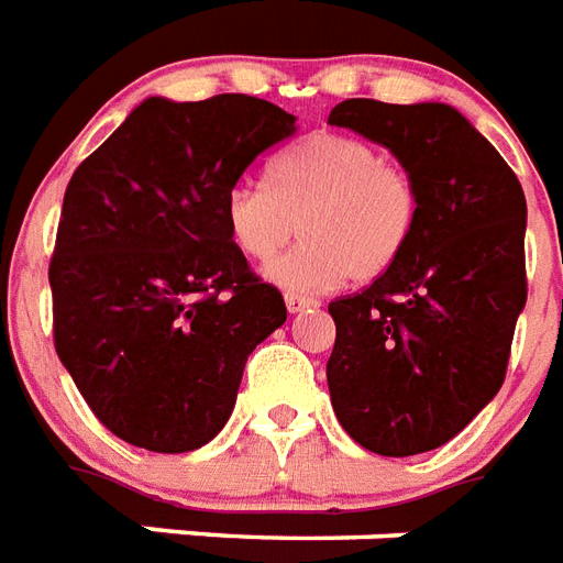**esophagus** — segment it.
I'll use <instances>...</instances> for the list:
<instances>
[{"instance_id": "34e87169", "label": "esophagus", "mask_w": 563, "mask_h": 563, "mask_svg": "<svg viewBox=\"0 0 563 563\" xmlns=\"http://www.w3.org/2000/svg\"><path fill=\"white\" fill-rule=\"evenodd\" d=\"M283 300H286V310L295 316V312H303V310H312V307H319V300L316 298H303V295H295V291H286L283 295Z\"/></svg>"}]
</instances>
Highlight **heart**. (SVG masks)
Wrapping results in <instances>:
<instances>
[{
    "label": "heart",
    "mask_w": 563,
    "mask_h": 563,
    "mask_svg": "<svg viewBox=\"0 0 563 563\" xmlns=\"http://www.w3.org/2000/svg\"><path fill=\"white\" fill-rule=\"evenodd\" d=\"M419 186L398 162L372 144L336 132H316L283 150L265 174V188L235 186L224 197L230 242L265 277L291 291H324L345 277L368 283L401 260L419 224Z\"/></svg>",
    "instance_id": "obj_1"
}]
</instances>
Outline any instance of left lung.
<instances>
[{
    "label": "left lung",
    "instance_id": "8db88e82",
    "mask_svg": "<svg viewBox=\"0 0 563 563\" xmlns=\"http://www.w3.org/2000/svg\"><path fill=\"white\" fill-rule=\"evenodd\" d=\"M328 123L389 150L422 200L401 260L328 307L330 405L368 452H431L505 380L526 307V195L499 150L445 102L345 100Z\"/></svg>",
    "mask_w": 563,
    "mask_h": 563
}]
</instances>
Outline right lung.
<instances>
[{
  "label": "right lung",
  "instance_id": "1",
  "mask_svg": "<svg viewBox=\"0 0 563 563\" xmlns=\"http://www.w3.org/2000/svg\"><path fill=\"white\" fill-rule=\"evenodd\" d=\"M295 129L244 93L147 97L76 167L49 263L55 351L120 440L162 454L209 443L253 349L286 321L227 235L224 197Z\"/></svg>",
  "mask_w": 563,
  "mask_h": 563
}]
</instances>
